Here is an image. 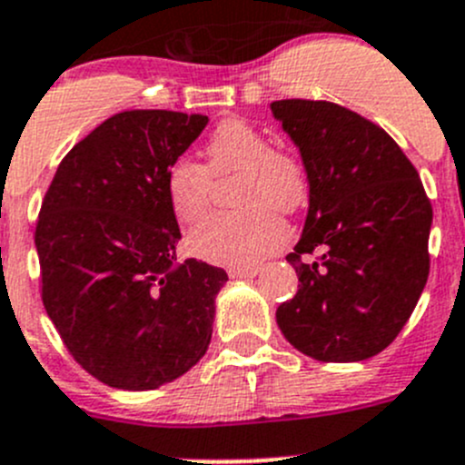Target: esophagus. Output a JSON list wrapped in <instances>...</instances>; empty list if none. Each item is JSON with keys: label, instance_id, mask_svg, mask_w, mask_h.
Wrapping results in <instances>:
<instances>
[{"label": "esophagus", "instance_id": "obj_1", "mask_svg": "<svg viewBox=\"0 0 465 465\" xmlns=\"http://www.w3.org/2000/svg\"><path fill=\"white\" fill-rule=\"evenodd\" d=\"M259 274V267H232L229 276L232 279H254Z\"/></svg>", "mask_w": 465, "mask_h": 465}]
</instances>
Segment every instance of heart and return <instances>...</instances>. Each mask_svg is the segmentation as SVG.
<instances>
[{
  "label": "heart",
  "instance_id": "heart-1",
  "mask_svg": "<svg viewBox=\"0 0 465 465\" xmlns=\"http://www.w3.org/2000/svg\"><path fill=\"white\" fill-rule=\"evenodd\" d=\"M209 163L180 157L168 166L166 195L182 223H195L209 209L213 175L241 173L236 203L242 211L215 213L191 232L189 247L203 261L227 267H252L283 245L288 227L276 209H299L308 182L302 162L285 150L272 148L256 125L227 119L206 142Z\"/></svg>",
  "mask_w": 465,
  "mask_h": 465
}]
</instances>
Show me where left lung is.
<instances>
[{
  "instance_id": "left-lung-1",
  "label": "left lung",
  "mask_w": 465,
  "mask_h": 465,
  "mask_svg": "<svg viewBox=\"0 0 465 465\" xmlns=\"http://www.w3.org/2000/svg\"><path fill=\"white\" fill-rule=\"evenodd\" d=\"M302 153L308 215L285 261L299 290L276 311L285 340L320 362H360L387 349L430 274L432 204L382 128L328 101L272 103Z\"/></svg>"
}]
</instances>
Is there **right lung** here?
I'll return each mask as SVG.
<instances>
[{"label":"right lung","instance_id":"right-lung-1","mask_svg":"<svg viewBox=\"0 0 465 465\" xmlns=\"http://www.w3.org/2000/svg\"><path fill=\"white\" fill-rule=\"evenodd\" d=\"M209 116L130 110L60 162L35 227L42 303L64 346L101 382L148 391L203 360L227 272L189 259L166 173Z\"/></svg>","mask_w":465,"mask_h":465}]
</instances>
